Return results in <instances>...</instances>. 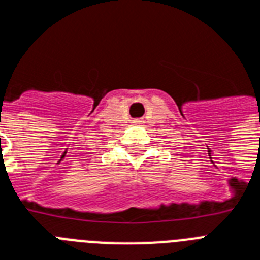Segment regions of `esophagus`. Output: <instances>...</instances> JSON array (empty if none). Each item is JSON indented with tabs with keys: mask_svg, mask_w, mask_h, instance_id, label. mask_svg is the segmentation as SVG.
<instances>
[{
	"mask_svg": "<svg viewBox=\"0 0 260 260\" xmlns=\"http://www.w3.org/2000/svg\"><path fill=\"white\" fill-rule=\"evenodd\" d=\"M134 123H137V124H140V123H141V120H140V119H137V120H134Z\"/></svg>",
	"mask_w": 260,
	"mask_h": 260,
	"instance_id": "esophagus-1",
	"label": "esophagus"
}]
</instances>
